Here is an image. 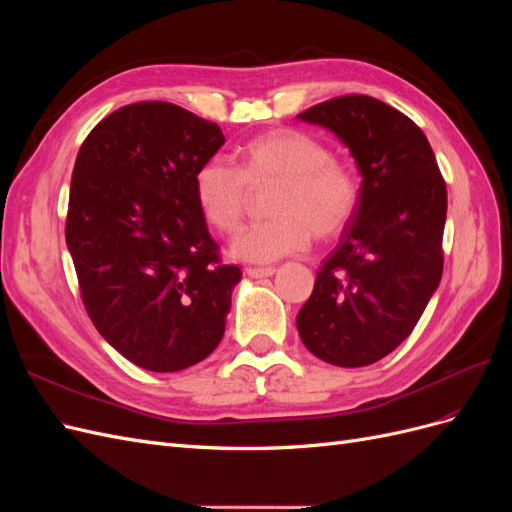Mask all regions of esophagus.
I'll list each match as a JSON object with an SVG mask.
<instances>
[{
	"instance_id": "1",
	"label": "esophagus",
	"mask_w": 512,
	"mask_h": 512,
	"mask_svg": "<svg viewBox=\"0 0 512 512\" xmlns=\"http://www.w3.org/2000/svg\"><path fill=\"white\" fill-rule=\"evenodd\" d=\"M245 273L258 280V277H271L275 273V267H247Z\"/></svg>"
}]
</instances>
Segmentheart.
I'll return each instance as SVG.
<instances>
[{"label": "heart", "mask_w": 512, "mask_h": 512, "mask_svg": "<svg viewBox=\"0 0 512 512\" xmlns=\"http://www.w3.org/2000/svg\"><path fill=\"white\" fill-rule=\"evenodd\" d=\"M235 156L239 170L211 158L194 175L196 205L215 230L241 226L247 185L280 181L271 200L275 218L239 232L230 245L235 258L271 262L297 254L309 245L312 230L318 239H333L354 218L359 181L318 138L282 128L250 138Z\"/></svg>", "instance_id": "heart-1"}]
</instances>
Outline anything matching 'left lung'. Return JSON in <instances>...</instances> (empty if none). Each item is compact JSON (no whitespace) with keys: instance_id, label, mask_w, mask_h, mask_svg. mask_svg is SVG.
Returning a JSON list of instances; mask_svg holds the SVG:
<instances>
[{"instance_id":"obj_1","label":"left lung","mask_w":512,"mask_h":512,"mask_svg":"<svg viewBox=\"0 0 512 512\" xmlns=\"http://www.w3.org/2000/svg\"><path fill=\"white\" fill-rule=\"evenodd\" d=\"M297 117L333 132L363 177L297 329L322 361L371 365L412 333L440 286L446 185L423 130L376 98H333Z\"/></svg>"}]
</instances>
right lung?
I'll use <instances>...</instances> for the list:
<instances>
[{
  "label": "right lung",
  "mask_w": 512,
  "mask_h": 512,
  "mask_svg": "<svg viewBox=\"0 0 512 512\" xmlns=\"http://www.w3.org/2000/svg\"><path fill=\"white\" fill-rule=\"evenodd\" d=\"M222 130L170 102L104 117L76 156L66 243L98 333L134 365L166 374L218 348L241 269L194 198L198 166Z\"/></svg>",
  "instance_id": "1"
}]
</instances>
